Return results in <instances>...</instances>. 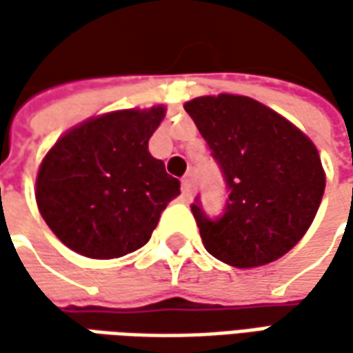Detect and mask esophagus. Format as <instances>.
<instances>
[{
	"label": "esophagus",
	"instance_id": "obj_1",
	"mask_svg": "<svg viewBox=\"0 0 353 353\" xmlns=\"http://www.w3.org/2000/svg\"><path fill=\"white\" fill-rule=\"evenodd\" d=\"M192 186H194V176H192V172H188L183 179V196H190Z\"/></svg>",
	"mask_w": 353,
	"mask_h": 353
}]
</instances>
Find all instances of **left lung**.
Wrapping results in <instances>:
<instances>
[{"mask_svg":"<svg viewBox=\"0 0 353 353\" xmlns=\"http://www.w3.org/2000/svg\"><path fill=\"white\" fill-rule=\"evenodd\" d=\"M228 188L224 212L194 214L206 251L250 269L292 250L310 228L326 176L319 151L303 131L248 96H202L184 103Z\"/></svg>","mask_w":353,"mask_h":353,"instance_id":"left-lung-1","label":"left lung"}]
</instances>
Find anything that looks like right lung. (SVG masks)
<instances>
[{
  "instance_id": "obj_1",
  "label": "right lung",
  "mask_w": 353,
  "mask_h": 353,
  "mask_svg": "<svg viewBox=\"0 0 353 353\" xmlns=\"http://www.w3.org/2000/svg\"><path fill=\"white\" fill-rule=\"evenodd\" d=\"M165 108L94 117L62 135L41 163L37 206L70 250L114 259L143 248L161 212L181 194L179 179L149 153Z\"/></svg>"
}]
</instances>
